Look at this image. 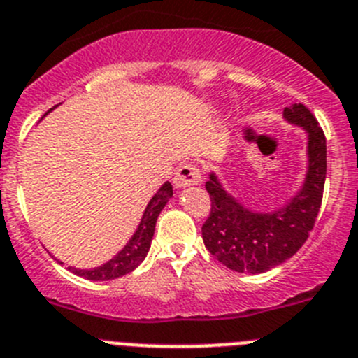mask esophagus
<instances>
[{"label":"esophagus","instance_id":"34e87169","mask_svg":"<svg viewBox=\"0 0 358 358\" xmlns=\"http://www.w3.org/2000/svg\"><path fill=\"white\" fill-rule=\"evenodd\" d=\"M201 182V171L196 164L192 162H183L175 173V178H173V183L178 189H183V187L190 185H198Z\"/></svg>","mask_w":358,"mask_h":358}]
</instances>
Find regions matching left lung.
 <instances>
[{"label":"left lung","instance_id":"obj_1","mask_svg":"<svg viewBox=\"0 0 358 358\" xmlns=\"http://www.w3.org/2000/svg\"><path fill=\"white\" fill-rule=\"evenodd\" d=\"M285 118L309 132V171L299 194L273 213H255L220 187L210 175V215L201 228L203 242L210 255L235 272L263 273L285 263L303 245L313 231L323 199L327 176V139L315 115L293 103Z\"/></svg>","mask_w":358,"mask_h":358}]
</instances>
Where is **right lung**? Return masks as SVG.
Segmentation results:
<instances>
[{
	"label": "right lung",
	"mask_w": 358,
	"mask_h": 358,
	"mask_svg": "<svg viewBox=\"0 0 358 358\" xmlns=\"http://www.w3.org/2000/svg\"><path fill=\"white\" fill-rule=\"evenodd\" d=\"M173 196V187L171 183L166 182L159 189L155 196L152 198V201L148 203L145 210V215L141 219V224L138 226V231L134 233V236L130 238V242L120 250L118 255L108 262L106 265L99 266V268L92 270H78L70 268L76 275L85 277L90 280H111L116 277L127 275L129 272H132L136 266H139V263L145 259V256L148 255L150 243H152L153 233H155V222L159 213L162 212V208L166 206V203L169 201V198Z\"/></svg>",
	"instance_id": "obj_1"
}]
</instances>
